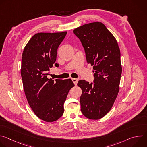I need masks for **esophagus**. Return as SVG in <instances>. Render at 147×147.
Returning a JSON list of instances; mask_svg holds the SVG:
<instances>
[{"label":"esophagus","mask_w":147,"mask_h":147,"mask_svg":"<svg viewBox=\"0 0 147 147\" xmlns=\"http://www.w3.org/2000/svg\"><path fill=\"white\" fill-rule=\"evenodd\" d=\"M71 79H72V81H73V82H74V85L76 86V85L77 84V82H78V80L77 78H71Z\"/></svg>","instance_id":"1"}]
</instances>
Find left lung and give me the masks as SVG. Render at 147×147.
<instances>
[{
  "label": "left lung",
  "instance_id": "1",
  "mask_svg": "<svg viewBox=\"0 0 147 147\" xmlns=\"http://www.w3.org/2000/svg\"><path fill=\"white\" fill-rule=\"evenodd\" d=\"M73 32L95 73L94 83L84 80L78 82L82 90L81 111L86 117L98 120L110 111L119 91L122 71L120 49L114 36L102 23L84 24Z\"/></svg>",
  "mask_w": 147,
  "mask_h": 147
}]
</instances>
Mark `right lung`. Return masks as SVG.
I'll return each instance as SVG.
<instances>
[{
  "label": "right lung",
  "mask_w": 147,
  "mask_h": 147,
  "mask_svg": "<svg viewBox=\"0 0 147 147\" xmlns=\"http://www.w3.org/2000/svg\"><path fill=\"white\" fill-rule=\"evenodd\" d=\"M67 32L35 34L26 45L22 59L21 75L24 92L35 115L47 122L58 120L64 113V103L74 86L71 79L48 78L55 63L57 50Z\"/></svg>",
  "instance_id": "1"
}]
</instances>
